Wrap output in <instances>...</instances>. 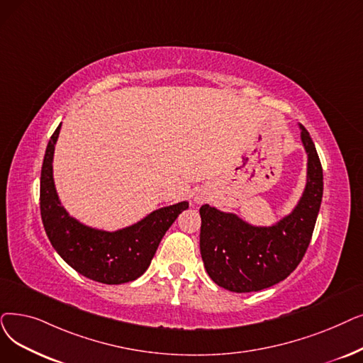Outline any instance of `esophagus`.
I'll return each mask as SVG.
<instances>
[{
	"instance_id": "34e87169",
	"label": "esophagus",
	"mask_w": 363,
	"mask_h": 363,
	"mask_svg": "<svg viewBox=\"0 0 363 363\" xmlns=\"http://www.w3.org/2000/svg\"><path fill=\"white\" fill-rule=\"evenodd\" d=\"M208 199H209V196H208V193H204V191H199V193L194 196V201H196L197 204L204 203Z\"/></svg>"
}]
</instances>
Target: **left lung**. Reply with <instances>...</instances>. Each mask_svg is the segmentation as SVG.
Segmentation results:
<instances>
[{
	"mask_svg": "<svg viewBox=\"0 0 363 363\" xmlns=\"http://www.w3.org/2000/svg\"><path fill=\"white\" fill-rule=\"evenodd\" d=\"M308 155L307 185L298 206L273 227H252L209 204L200 208V252L211 279L231 292H257L285 280L310 245L323 196V170L316 147L301 125Z\"/></svg>",
	"mask_w": 363,
	"mask_h": 363,
	"instance_id": "1",
	"label": "left lung"
}]
</instances>
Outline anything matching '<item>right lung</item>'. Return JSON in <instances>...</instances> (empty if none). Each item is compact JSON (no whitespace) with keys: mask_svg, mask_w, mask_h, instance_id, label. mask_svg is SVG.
I'll list each match as a JSON object with an SVG mask.
<instances>
[{"mask_svg":"<svg viewBox=\"0 0 363 363\" xmlns=\"http://www.w3.org/2000/svg\"><path fill=\"white\" fill-rule=\"evenodd\" d=\"M60 124L47 144L40 181V211L52 246L75 272L105 285H120L143 276L163 235L186 201L154 211L138 224L114 233L89 228L60 206L53 182V152Z\"/></svg>","mask_w":363,"mask_h":363,"instance_id":"obj_1","label":"right lung"}]
</instances>
